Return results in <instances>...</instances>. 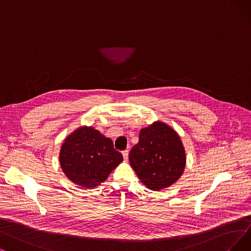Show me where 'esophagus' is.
Instances as JSON below:
<instances>
[{"mask_svg": "<svg viewBox=\"0 0 251 251\" xmlns=\"http://www.w3.org/2000/svg\"><path fill=\"white\" fill-rule=\"evenodd\" d=\"M123 155H124L125 160H127V158H128V150H127V149L124 150V151H123Z\"/></svg>", "mask_w": 251, "mask_h": 251, "instance_id": "34e87169", "label": "esophagus"}]
</instances>
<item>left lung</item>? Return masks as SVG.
Here are the masks:
<instances>
[{
	"label": "left lung",
	"instance_id": "1",
	"mask_svg": "<svg viewBox=\"0 0 251 251\" xmlns=\"http://www.w3.org/2000/svg\"><path fill=\"white\" fill-rule=\"evenodd\" d=\"M129 163L141 182L159 190L175 183L185 168V150L178 134L155 122L142 128L139 142L129 151Z\"/></svg>",
	"mask_w": 251,
	"mask_h": 251
}]
</instances>
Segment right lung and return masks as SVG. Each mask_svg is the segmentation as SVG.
<instances>
[{
    "label": "right lung",
    "instance_id": "right-lung-1",
    "mask_svg": "<svg viewBox=\"0 0 251 251\" xmlns=\"http://www.w3.org/2000/svg\"><path fill=\"white\" fill-rule=\"evenodd\" d=\"M123 159L112 140L92 126H81L69 135L59 152V163L66 176L86 188L104 182Z\"/></svg>",
    "mask_w": 251,
    "mask_h": 251
}]
</instances>
